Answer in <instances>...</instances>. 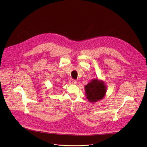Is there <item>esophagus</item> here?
<instances>
[{"instance_id": "esophagus-1", "label": "esophagus", "mask_w": 147, "mask_h": 147, "mask_svg": "<svg viewBox=\"0 0 147 147\" xmlns=\"http://www.w3.org/2000/svg\"><path fill=\"white\" fill-rule=\"evenodd\" d=\"M76 81L75 80H73V79H71L69 80V83L70 84H76Z\"/></svg>"}]
</instances>
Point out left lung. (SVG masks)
I'll return each mask as SVG.
<instances>
[{"instance_id":"8db88e82","label":"left lung","mask_w":147,"mask_h":147,"mask_svg":"<svg viewBox=\"0 0 147 147\" xmlns=\"http://www.w3.org/2000/svg\"><path fill=\"white\" fill-rule=\"evenodd\" d=\"M86 95L91 103L96 102L102 99L105 96L107 87L102 80L98 78L92 79L85 86Z\"/></svg>"}]
</instances>
